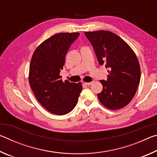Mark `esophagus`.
<instances>
[{"instance_id": "esophagus-1", "label": "esophagus", "mask_w": 157, "mask_h": 157, "mask_svg": "<svg viewBox=\"0 0 157 157\" xmlns=\"http://www.w3.org/2000/svg\"><path fill=\"white\" fill-rule=\"evenodd\" d=\"M92 83H93L92 82H84V84L87 85V86H90V85L92 84Z\"/></svg>"}]
</instances>
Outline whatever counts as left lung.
Masks as SVG:
<instances>
[{"label":"left lung","mask_w":157,"mask_h":157,"mask_svg":"<svg viewBox=\"0 0 157 157\" xmlns=\"http://www.w3.org/2000/svg\"><path fill=\"white\" fill-rule=\"evenodd\" d=\"M91 44L100 65L105 64L109 73L100 80L102 91L98 94L100 102L116 110L128 105L134 96L140 79L139 60L134 52L120 36L107 30L84 33Z\"/></svg>","instance_id":"8db88e82"}]
</instances>
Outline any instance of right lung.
<instances>
[{
  "mask_svg": "<svg viewBox=\"0 0 157 157\" xmlns=\"http://www.w3.org/2000/svg\"><path fill=\"white\" fill-rule=\"evenodd\" d=\"M79 33H59L44 41L32 57L29 83L41 105L50 113L65 115L72 111L82 91L81 83L63 82L59 75L69 48Z\"/></svg>",
  "mask_w": 157,
  "mask_h": 157,
  "instance_id": "1",
  "label": "right lung"
}]
</instances>
